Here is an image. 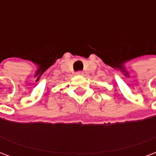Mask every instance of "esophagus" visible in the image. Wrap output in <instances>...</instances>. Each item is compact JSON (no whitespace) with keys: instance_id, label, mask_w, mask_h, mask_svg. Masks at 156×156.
<instances>
[{"instance_id":"1","label":"esophagus","mask_w":156,"mask_h":156,"mask_svg":"<svg viewBox=\"0 0 156 156\" xmlns=\"http://www.w3.org/2000/svg\"><path fill=\"white\" fill-rule=\"evenodd\" d=\"M76 74L78 75V76H83V73L82 71H78L76 73Z\"/></svg>"}]
</instances>
